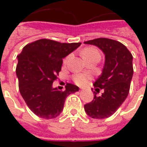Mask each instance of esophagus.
Masks as SVG:
<instances>
[{
	"mask_svg": "<svg viewBox=\"0 0 147 147\" xmlns=\"http://www.w3.org/2000/svg\"><path fill=\"white\" fill-rule=\"evenodd\" d=\"M82 90H83V89H82Z\"/></svg>",
	"mask_w": 147,
	"mask_h": 147,
	"instance_id": "esophagus-1",
	"label": "esophagus"
}]
</instances>
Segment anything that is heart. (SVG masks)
Returning <instances> with one entry per match:
<instances>
[{
	"mask_svg": "<svg viewBox=\"0 0 147 147\" xmlns=\"http://www.w3.org/2000/svg\"><path fill=\"white\" fill-rule=\"evenodd\" d=\"M94 54H98V52L95 49L91 48V47H88L83 49L82 52V56L83 57H88V56H91ZM89 79V76L86 75V74H76L73 76V80L75 83L80 85V86H83L84 84H86L87 82V80Z\"/></svg>",
	"mask_w": 147,
	"mask_h": 147,
	"instance_id": "heart-1",
	"label": "heart"
}]
</instances>
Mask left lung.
Returning a JSON list of instances; mask_svg holds the SVG:
<instances>
[{
  "instance_id": "left-lung-1",
  "label": "left lung",
  "mask_w": 147,
  "mask_h": 147,
  "mask_svg": "<svg viewBox=\"0 0 147 147\" xmlns=\"http://www.w3.org/2000/svg\"><path fill=\"white\" fill-rule=\"evenodd\" d=\"M95 45L105 55L102 75L94 83L97 89L104 93L94 97L91 102L84 105L86 114L93 119L111 117L123 104L128 95L133 76V57L122 43L112 39L100 38L84 42Z\"/></svg>"
}]
</instances>
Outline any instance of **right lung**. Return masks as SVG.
<instances>
[{
  "mask_svg": "<svg viewBox=\"0 0 147 147\" xmlns=\"http://www.w3.org/2000/svg\"><path fill=\"white\" fill-rule=\"evenodd\" d=\"M80 45L40 39L24 46L17 57L16 72L20 92L38 117L56 118L63 110L67 96L79 91V87L71 83H67L62 91L53 87V83L61 71L63 59Z\"/></svg>",
  "mask_w": 147,
  "mask_h": 147,
  "instance_id": "1",
  "label": "right lung"
}]
</instances>
